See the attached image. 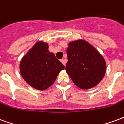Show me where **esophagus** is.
I'll use <instances>...</instances> for the list:
<instances>
[{
  "instance_id": "1",
  "label": "esophagus",
  "mask_w": 124,
  "mask_h": 124,
  "mask_svg": "<svg viewBox=\"0 0 124 124\" xmlns=\"http://www.w3.org/2000/svg\"><path fill=\"white\" fill-rule=\"evenodd\" d=\"M60 61H61V62H62V64H63L64 65H66V59H62L61 60H60Z\"/></svg>"
}]
</instances>
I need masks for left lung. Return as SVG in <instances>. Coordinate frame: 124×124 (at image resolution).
<instances>
[{
    "label": "left lung",
    "mask_w": 124,
    "mask_h": 124,
    "mask_svg": "<svg viewBox=\"0 0 124 124\" xmlns=\"http://www.w3.org/2000/svg\"><path fill=\"white\" fill-rule=\"evenodd\" d=\"M66 70L74 85L81 89L96 86L106 72V62L93 46L85 39L69 42Z\"/></svg>",
    "instance_id": "8db88e82"
}]
</instances>
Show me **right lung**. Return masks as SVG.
Segmentation results:
<instances>
[{"mask_svg": "<svg viewBox=\"0 0 124 124\" xmlns=\"http://www.w3.org/2000/svg\"><path fill=\"white\" fill-rule=\"evenodd\" d=\"M48 44L37 41L21 60L20 73L33 88L44 91L52 85L64 66L48 50Z\"/></svg>", "mask_w": 124, "mask_h": 124, "instance_id": "1", "label": "right lung"}]
</instances>
